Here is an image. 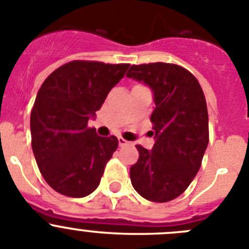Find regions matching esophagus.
<instances>
[{"instance_id": "esophagus-1", "label": "esophagus", "mask_w": 249, "mask_h": 249, "mask_svg": "<svg viewBox=\"0 0 249 249\" xmlns=\"http://www.w3.org/2000/svg\"><path fill=\"white\" fill-rule=\"evenodd\" d=\"M118 141H119V146H126V145H129V141H126L123 138H118Z\"/></svg>"}]
</instances>
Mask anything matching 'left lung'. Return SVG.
I'll list each match as a JSON object with an SVG mask.
<instances>
[{
	"mask_svg": "<svg viewBox=\"0 0 249 249\" xmlns=\"http://www.w3.org/2000/svg\"><path fill=\"white\" fill-rule=\"evenodd\" d=\"M126 77L150 87L155 108L151 114V150L136 145L138 162L130 180L140 196L167 202L180 196L198 172L208 145V113L198 80L171 63L131 66Z\"/></svg>",
	"mask_w": 249,
	"mask_h": 249,
	"instance_id": "1",
	"label": "left lung"
}]
</instances>
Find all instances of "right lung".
Returning a JSON list of instances; mask_svg holds the SVG:
<instances>
[{
    "instance_id": "right-lung-1",
    "label": "right lung",
    "mask_w": 249,
    "mask_h": 249,
    "mask_svg": "<svg viewBox=\"0 0 249 249\" xmlns=\"http://www.w3.org/2000/svg\"><path fill=\"white\" fill-rule=\"evenodd\" d=\"M129 64L73 60L42 84L31 113L32 150L38 169L54 191L68 197L90 195L119 141L88 127Z\"/></svg>"
}]
</instances>
